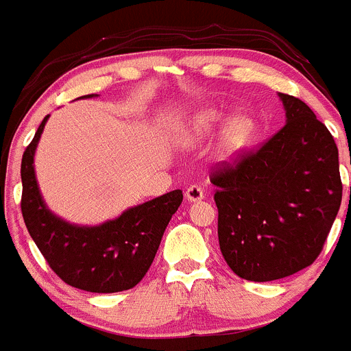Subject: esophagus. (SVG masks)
Segmentation results:
<instances>
[{
    "label": "esophagus",
    "mask_w": 351,
    "mask_h": 351,
    "mask_svg": "<svg viewBox=\"0 0 351 351\" xmlns=\"http://www.w3.org/2000/svg\"><path fill=\"white\" fill-rule=\"evenodd\" d=\"M204 197V193L203 189H201V186H197V184H193V186H189L186 189V199L187 201H199Z\"/></svg>",
    "instance_id": "1"
}]
</instances>
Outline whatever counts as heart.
<instances>
[{"mask_svg":"<svg viewBox=\"0 0 351 351\" xmlns=\"http://www.w3.org/2000/svg\"><path fill=\"white\" fill-rule=\"evenodd\" d=\"M225 116L217 109H203L199 112L194 114L193 121L189 124V131H187V138L191 141H199L203 138L211 136L217 133L221 126H223ZM252 124L251 121L245 117H239L234 119L227 126L223 133V152L225 154H235V152L242 150L245 145L251 140Z\"/></svg>","mask_w":351,"mask_h":351,"instance_id":"1","label":"heart"}]
</instances>
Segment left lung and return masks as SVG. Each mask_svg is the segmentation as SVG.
<instances>
[{"label": "left lung", "mask_w": 351, "mask_h": 351, "mask_svg": "<svg viewBox=\"0 0 351 351\" xmlns=\"http://www.w3.org/2000/svg\"><path fill=\"white\" fill-rule=\"evenodd\" d=\"M280 99L285 126L210 176L221 256L251 282H273L311 266L341 204L335 138L307 104L287 93Z\"/></svg>", "instance_id": "8db88e82"}]
</instances>
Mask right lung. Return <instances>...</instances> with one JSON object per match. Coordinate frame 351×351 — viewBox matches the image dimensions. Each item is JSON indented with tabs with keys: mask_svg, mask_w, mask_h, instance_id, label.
Returning <instances> with one entry per match:
<instances>
[{
	"mask_svg": "<svg viewBox=\"0 0 351 351\" xmlns=\"http://www.w3.org/2000/svg\"><path fill=\"white\" fill-rule=\"evenodd\" d=\"M47 117L22 157L20 206L27 230L51 269L68 285L93 293L133 289L150 269L162 235L182 203V191L130 208L99 227H76L61 220L44 204L34 172V154Z\"/></svg>",
	"mask_w": 351,
	"mask_h": 351,
	"instance_id": "1",
	"label": "right lung"
}]
</instances>
